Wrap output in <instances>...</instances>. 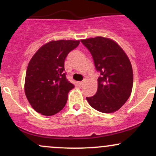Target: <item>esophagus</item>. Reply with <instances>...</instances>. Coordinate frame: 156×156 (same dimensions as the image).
I'll list each match as a JSON object with an SVG mask.
<instances>
[{
	"label": "esophagus",
	"instance_id": "esophagus-1",
	"mask_svg": "<svg viewBox=\"0 0 156 156\" xmlns=\"http://www.w3.org/2000/svg\"><path fill=\"white\" fill-rule=\"evenodd\" d=\"M79 83V85L80 86V87H82V86H83V85L84 82H83V81H80V82H79V83Z\"/></svg>",
	"mask_w": 156,
	"mask_h": 156
}]
</instances>
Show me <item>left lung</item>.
<instances>
[{
    "mask_svg": "<svg viewBox=\"0 0 156 156\" xmlns=\"http://www.w3.org/2000/svg\"><path fill=\"white\" fill-rule=\"evenodd\" d=\"M90 51L101 76L98 91L87 98L89 104L102 113H113L126 103L131 94L133 74L128 55L115 41L103 37L81 39Z\"/></svg>",
    "mask_w": 156,
    "mask_h": 156,
    "instance_id": "left-lung-1",
    "label": "left lung"
}]
</instances>
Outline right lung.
Segmentation results:
<instances>
[{
	"instance_id": "right-lung-1",
	"label": "right lung",
	"mask_w": 156,
	"mask_h": 156,
	"mask_svg": "<svg viewBox=\"0 0 156 156\" xmlns=\"http://www.w3.org/2000/svg\"><path fill=\"white\" fill-rule=\"evenodd\" d=\"M80 40L51 41L35 53L28 63L25 94L31 107L44 116H52L65 106L68 93L75 87L66 78L64 60Z\"/></svg>"
}]
</instances>
